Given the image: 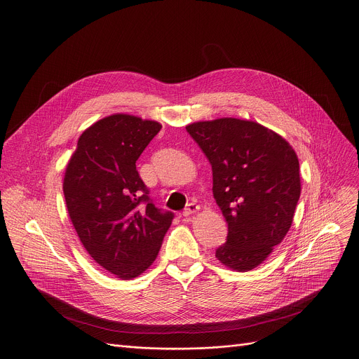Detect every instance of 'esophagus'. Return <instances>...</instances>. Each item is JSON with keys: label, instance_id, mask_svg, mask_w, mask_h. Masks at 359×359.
<instances>
[{"label": "esophagus", "instance_id": "obj_1", "mask_svg": "<svg viewBox=\"0 0 359 359\" xmlns=\"http://www.w3.org/2000/svg\"><path fill=\"white\" fill-rule=\"evenodd\" d=\"M198 211H200V205H197V204H194V203H190V204L184 208L183 215H184V217H190V215H193V214H196V212H198Z\"/></svg>", "mask_w": 359, "mask_h": 359}]
</instances>
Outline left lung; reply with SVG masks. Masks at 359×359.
I'll return each mask as SVG.
<instances>
[{
  "label": "left lung",
  "mask_w": 359,
  "mask_h": 359,
  "mask_svg": "<svg viewBox=\"0 0 359 359\" xmlns=\"http://www.w3.org/2000/svg\"><path fill=\"white\" fill-rule=\"evenodd\" d=\"M212 169V196L228 224L215 258L236 272L259 266L289 232L300 197L292 145L248 119L217 118L186 127Z\"/></svg>",
  "instance_id": "left-lung-1"
}]
</instances>
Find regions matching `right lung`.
Segmentation results:
<instances>
[{"label": "right lung", "mask_w": 359, "mask_h": 359, "mask_svg": "<svg viewBox=\"0 0 359 359\" xmlns=\"http://www.w3.org/2000/svg\"><path fill=\"white\" fill-rule=\"evenodd\" d=\"M161 128L130 114L101 118L80 135L65 172L66 207L80 243L123 280L154 264L173 219L149 200L135 165Z\"/></svg>", "instance_id": "obj_1"}]
</instances>
